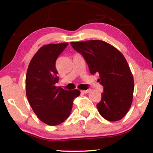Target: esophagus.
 Returning <instances> with one entry per match:
<instances>
[{
    "mask_svg": "<svg viewBox=\"0 0 153 153\" xmlns=\"http://www.w3.org/2000/svg\"><path fill=\"white\" fill-rule=\"evenodd\" d=\"M91 91V90H82L81 91L83 93H84V94H88V93H90Z\"/></svg>",
    "mask_w": 153,
    "mask_h": 153,
    "instance_id": "esophagus-1",
    "label": "esophagus"
}]
</instances>
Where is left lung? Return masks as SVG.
<instances>
[{
	"label": "left lung",
	"instance_id": "obj_1",
	"mask_svg": "<svg viewBox=\"0 0 153 153\" xmlns=\"http://www.w3.org/2000/svg\"><path fill=\"white\" fill-rule=\"evenodd\" d=\"M82 55L91 74H99L100 84L104 86L102 99L96 105L105 120H120L131 106L134 79L124 55L110 44L100 40L71 42Z\"/></svg>",
	"mask_w": 153,
	"mask_h": 153
}]
</instances>
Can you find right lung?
<instances>
[{
	"instance_id": "obj_1",
	"label": "right lung",
	"mask_w": 153,
	"mask_h": 153,
	"mask_svg": "<svg viewBox=\"0 0 153 153\" xmlns=\"http://www.w3.org/2000/svg\"><path fill=\"white\" fill-rule=\"evenodd\" d=\"M68 43L41 47L29 63L26 75V95L41 121L50 126L64 122L71 113L78 90L68 91L55 86L59 81L55 62Z\"/></svg>"
}]
</instances>
